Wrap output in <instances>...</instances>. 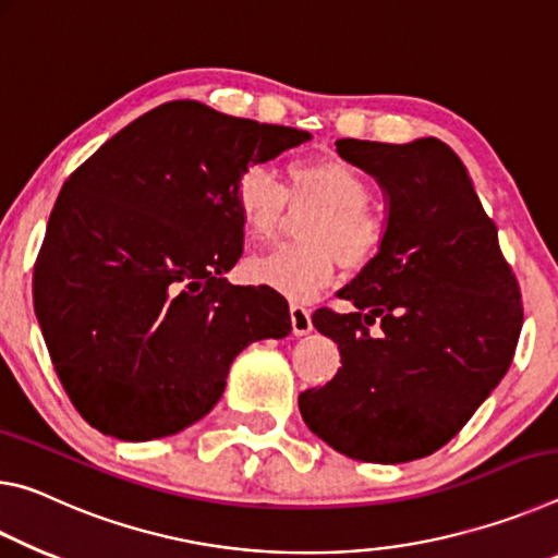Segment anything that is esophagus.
Segmentation results:
<instances>
[{
    "label": "esophagus",
    "instance_id": "esophagus-1",
    "mask_svg": "<svg viewBox=\"0 0 558 558\" xmlns=\"http://www.w3.org/2000/svg\"><path fill=\"white\" fill-rule=\"evenodd\" d=\"M289 314H291V331H294V336H306L314 328L312 326V312H308V308L299 306V304H291Z\"/></svg>",
    "mask_w": 558,
    "mask_h": 558
}]
</instances>
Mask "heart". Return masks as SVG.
Segmentation results:
<instances>
[{
    "label": "heart",
    "mask_w": 558,
    "mask_h": 558,
    "mask_svg": "<svg viewBox=\"0 0 558 558\" xmlns=\"http://www.w3.org/2000/svg\"><path fill=\"white\" fill-rule=\"evenodd\" d=\"M289 197L316 199L324 205L306 225V244H281L252 257L246 269L262 287L291 301L312 299L333 279L336 264L359 269L373 259L383 227L371 213L368 182L349 162L333 155L296 160L289 170V187L267 166H250L234 182V205L244 230L267 240L284 222Z\"/></svg>",
    "instance_id": "1"
}]
</instances>
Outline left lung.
Returning <instances> with one entry per match:
<instances>
[{
	"label": "left lung",
	"instance_id": "left-lung-1",
	"mask_svg": "<svg viewBox=\"0 0 558 558\" xmlns=\"http://www.w3.org/2000/svg\"><path fill=\"white\" fill-rule=\"evenodd\" d=\"M336 150L378 182L386 225L376 257L339 291L355 312L318 308L312 318L343 365L324 388L301 392V417L351 460L427 458L505 378L522 296L450 145L341 138Z\"/></svg>",
	"mask_w": 558,
	"mask_h": 558
}]
</instances>
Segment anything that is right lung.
Masks as SVG:
<instances>
[{"label":"right lung","mask_w":558,"mask_h":558,"mask_svg":"<svg viewBox=\"0 0 558 558\" xmlns=\"http://www.w3.org/2000/svg\"><path fill=\"white\" fill-rule=\"evenodd\" d=\"M312 133L170 100L106 141L61 187L34 267V312L63 390L125 442L185 430L246 345L284 339L287 299L232 287L234 182Z\"/></svg>","instance_id":"add662e5"}]
</instances>
